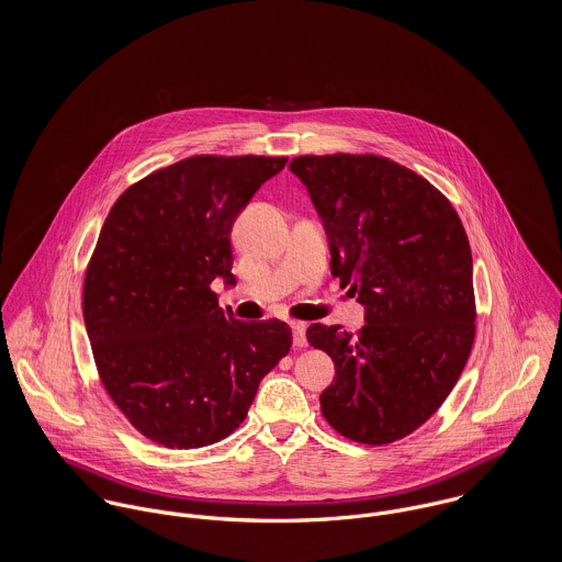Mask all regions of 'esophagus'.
<instances>
[{
    "instance_id": "obj_1",
    "label": "esophagus",
    "mask_w": 562,
    "mask_h": 562,
    "mask_svg": "<svg viewBox=\"0 0 562 562\" xmlns=\"http://www.w3.org/2000/svg\"><path fill=\"white\" fill-rule=\"evenodd\" d=\"M292 333H294V346L305 348L307 346V326L305 322H292Z\"/></svg>"
}]
</instances>
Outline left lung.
I'll return each mask as SVG.
<instances>
[{"label":"left lung","instance_id":"obj_1","mask_svg":"<svg viewBox=\"0 0 562 562\" xmlns=\"http://www.w3.org/2000/svg\"><path fill=\"white\" fill-rule=\"evenodd\" d=\"M330 244V274L366 305L357 333L312 324L335 363L324 419L346 439L385 446L450 396L476 335L472 248L452 203L428 179L374 154L299 156Z\"/></svg>","mask_w":562,"mask_h":562}]
</instances>
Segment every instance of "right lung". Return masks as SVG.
I'll return each mask as SVG.
<instances>
[{
    "instance_id": "1",
    "label": "right lung",
    "mask_w": 562,
    "mask_h": 562,
    "mask_svg": "<svg viewBox=\"0 0 562 562\" xmlns=\"http://www.w3.org/2000/svg\"><path fill=\"white\" fill-rule=\"evenodd\" d=\"M288 158L192 156L132 183L83 274L99 381L147 439L190 450L229 437L259 381L290 352L285 322L236 321L212 281L232 274V227Z\"/></svg>"
}]
</instances>
